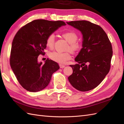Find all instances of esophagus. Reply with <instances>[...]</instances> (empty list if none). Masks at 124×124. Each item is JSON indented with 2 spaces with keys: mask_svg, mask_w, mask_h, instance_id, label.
I'll use <instances>...</instances> for the list:
<instances>
[{
  "mask_svg": "<svg viewBox=\"0 0 124 124\" xmlns=\"http://www.w3.org/2000/svg\"><path fill=\"white\" fill-rule=\"evenodd\" d=\"M59 65H60V68H64V67H65V65H64L60 64Z\"/></svg>",
  "mask_w": 124,
  "mask_h": 124,
  "instance_id": "34e87169",
  "label": "esophagus"
}]
</instances>
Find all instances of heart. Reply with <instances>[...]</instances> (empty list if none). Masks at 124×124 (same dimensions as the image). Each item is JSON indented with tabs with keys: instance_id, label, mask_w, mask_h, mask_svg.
Listing matches in <instances>:
<instances>
[{
	"instance_id": "1",
	"label": "heart",
	"mask_w": 124,
	"mask_h": 124,
	"mask_svg": "<svg viewBox=\"0 0 124 124\" xmlns=\"http://www.w3.org/2000/svg\"><path fill=\"white\" fill-rule=\"evenodd\" d=\"M61 36L69 43V45L67 48L68 51H70L73 54H78L82 51L83 48V43L81 41H77L78 35L75 31H64L61 34ZM55 42V35L52 33L47 36L46 44L49 48L53 49L54 47ZM48 56L53 61L60 64H65L67 61L71 59L70 52L61 53L54 51L49 53Z\"/></svg>"
}]
</instances>
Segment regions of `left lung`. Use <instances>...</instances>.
I'll use <instances>...</instances> for the list:
<instances>
[{
	"instance_id": "left-lung-1",
	"label": "left lung",
	"mask_w": 124,
	"mask_h": 124,
	"mask_svg": "<svg viewBox=\"0 0 124 124\" xmlns=\"http://www.w3.org/2000/svg\"><path fill=\"white\" fill-rule=\"evenodd\" d=\"M81 31L83 48L75 59L78 64L70 65L73 73L68 77L71 85L77 90L87 91L97 87L110 69L113 48L102 28L87 21L67 22Z\"/></svg>"
}]
</instances>
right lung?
Masks as SVG:
<instances>
[{
	"instance_id": "right-lung-1",
	"label": "right lung",
	"mask_w": 124,
	"mask_h": 124,
	"mask_svg": "<svg viewBox=\"0 0 124 124\" xmlns=\"http://www.w3.org/2000/svg\"><path fill=\"white\" fill-rule=\"evenodd\" d=\"M65 23L61 21L36 19L21 27L11 45L10 65L23 88L31 92L46 87L52 74L59 70L58 64L47 59L44 64L37 62L39 55H45L47 37Z\"/></svg>"
}]
</instances>
